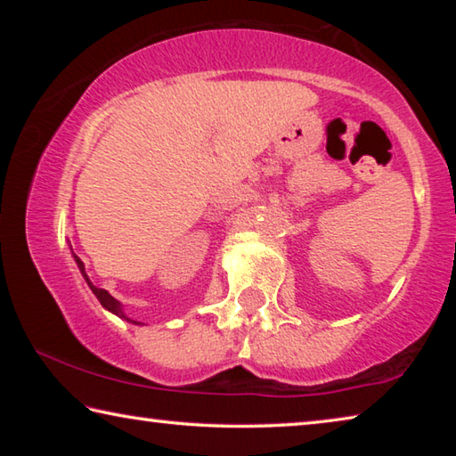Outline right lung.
<instances>
[{
	"label": "right lung",
	"mask_w": 456,
	"mask_h": 456,
	"mask_svg": "<svg viewBox=\"0 0 456 456\" xmlns=\"http://www.w3.org/2000/svg\"><path fill=\"white\" fill-rule=\"evenodd\" d=\"M76 257V256H74ZM76 264H78V267H80V272H82V275H84V280H86V283L90 285V289L92 291H94V296L98 297V302L100 304H102L104 307H106V310H110L112 314H117V315H120V318H125V320H128L126 318V315L125 314H122V310H120V304L117 302V299H114L112 296H110V293H108L106 289H100V288H96V285H92L90 283V280H88V275H86V272H84V264H82V261L78 259V257H76ZM128 322H133V320H128ZM134 323H138V322H134Z\"/></svg>",
	"instance_id": "add662e5"
}]
</instances>
